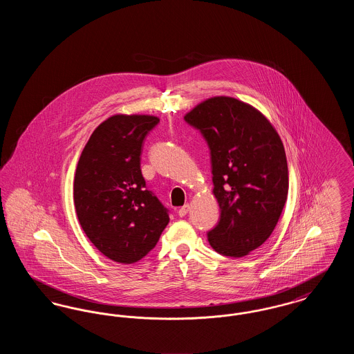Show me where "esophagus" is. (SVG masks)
Returning a JSON list of instances; mask_svg holds the SVG:
<instances>
[{
    "label": "esophagus",
    "mask_w": 354,
    "mask_h": 354,
    "mask_svg": "<svg viewBox=\"0 0 354 354\" xmlns=\"http://www.w3.org/2000/svg\"><path fill=\"white\" fill-rule=\"evenodd\" d=\"M188 209H189V204H185L183 207H180V208H179L178 215H179L180 218H185V215L188 214Z\"/></svg>",
    "instance_id": "obj_1"
}]
</instances>
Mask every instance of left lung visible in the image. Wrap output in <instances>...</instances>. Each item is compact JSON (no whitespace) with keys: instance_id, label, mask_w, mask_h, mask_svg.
<instances>
[{"instance_id":"obj_1","label":"left lung","mask_w":354,"mask_h":354,"mask_svg":"<svg viewBox=\"0 0 354 354\" xmlns=\"http://www.w3.org/2000/svg\"><path fill=\"white\" fill-rule=\"evenodd\" d=\"M185 120L209 149L220 219L208 241L223 256H245L270 237L286 202L283 142L264 115L235 98L207 100Z\"/></svg>"}]
</instances>
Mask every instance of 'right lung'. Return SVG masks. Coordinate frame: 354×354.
<instances>
[{
    "label": "right lung",
    "mask_w": 354,
    "mask_h": 354,
    "mask_svg": "<svg viewBox=\"0 0 354 354\" xmlns=\"http://www.w3.org/2000/svg\"><path fill=\"white\" fill-rule=\"evenodd\" d=\"M150 115H114L101 123L81 153L74 178L77 216L90 241L109 259L131 264L156 245L169 211L147 189L140 169Z\"/></svg>",
    "instance_id": "add662e5"
}]
</instances>
